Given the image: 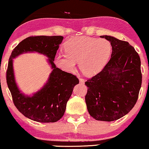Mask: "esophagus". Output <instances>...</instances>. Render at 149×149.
Segmentation results:
<instances>
[{"instance_id":"esophagus-1","label":"esophagus","mask_w":149,"mask_h":149,"mask_svg":"<svg viewBox=\"0 0 149 149\" xmlns=\"http://www.w3.org/2000/svg\"><path fill=\"white\" fill-rule=\"evenodd\" d=\"M85 82V79H83V78H79V82L82 84H84Z\"/></svg>"}]
</instances>
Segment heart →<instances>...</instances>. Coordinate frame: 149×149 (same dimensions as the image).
Listing matches in <instances>:
<instances>
[{
	"mask_svg": "<svg viewBox=\"0 0 149 149\" xmlns=\"http://www.w3.org/2000/svg\"><path fill=\"white\" fill-rule=\"evenodd\" d=\"M64 53L55 56V63L67 72H73L79 60L81 71L87 75L97 74L105 67L112 53V44L106 39L79 36L68 39Z\"/></svg>",
	"mask_w": 149,
	"mask_h": 149,
	"instance_id": "b5f03b06",
	"label": "heart"
}]
</instances>
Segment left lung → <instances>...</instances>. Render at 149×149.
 <instances>
[{
  "instance_id": "1",
  "label": "left lung",
  "mask_w": 149,
  "mask_h": 149,
  "mask_svg": "<svg viewBox=\"0 0 149 149\" xmlns=\"http://www.w3.org/2000/svg\"><path fill=\"white\" fill-rule=\"evenodd\" d=\"M101 37L111 43V57L98 74L85 82V102L93 118L110 122L125 116L137 102L142 83L141 59L128 41Z\"/></svg>"
}]
</instances>
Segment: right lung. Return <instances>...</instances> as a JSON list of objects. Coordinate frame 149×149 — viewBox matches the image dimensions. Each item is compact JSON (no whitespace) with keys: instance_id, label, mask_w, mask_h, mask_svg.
Returning a JSON list of instances; mask_svg holds the SVG:
<instances>
[{"instance_id":"add662e5","label":"right lung","mask_w":149,"mask_h":149,"mask_svg":"<svg viewBox=\"0 0 149 149\" xmlns=\"http://www.w3.org/2000/svg\"><path fill=\"white\" fill-rule=\"evenodd\" d=\"M63 39L62 36H29L13 49L9 58L6 82L13 104L20 113L32 120L54 123L62 118L73 88L79 83V79L75 75L62 71L54 62L56 51ZM27 51H37L45 54L53 69L47 83L32 97H26L19 93L13 75V59Z\"/></svg>"}]
</instances>
